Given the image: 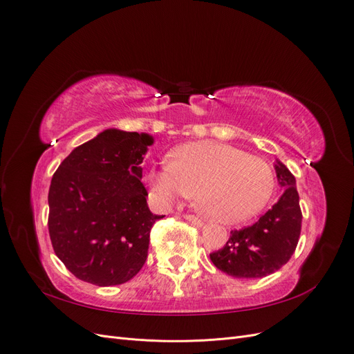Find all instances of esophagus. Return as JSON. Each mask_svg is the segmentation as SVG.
Segmentation results:
<instances>
[{
  "label": "esophagus",
  "mask_w": 354,
  "mask_h": 354,
  "mask_svg": "<svg viewBox=\"0 0 354 354\" xmlns=\"http://www.w3.org/2000/svg\"><path fill=\"white\" fill-rule=\"evenodd\" d=\"M187 221H190L192 224H195V226L198 227H202L203 226V221L201 218H198L196 216H192V214H187V216L185 217Z\"/></svg>",
  "instance_id": "obj_1"
}]
</instances>
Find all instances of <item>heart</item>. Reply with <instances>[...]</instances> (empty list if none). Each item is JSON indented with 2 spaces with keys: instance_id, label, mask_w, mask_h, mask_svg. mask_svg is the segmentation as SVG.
I'll return each mask as SVG.
<instances>
[{
  "instance_id": "1",
  "label": "heart",
  "mask_w": 354,
  "mask_h": 354,
  "mask_svg": "<svg viewBox=\"0 0 354 354\" xmlns=\"http://www.w3.org/2000/svg\"><path fill=\"white\" fill-rule=\"evenodd\" d=\"M146 178L156 202L168 205L196 192L199 209L224 224L257 216L274 189V173L267 160L211 140L178 146L173 159L162 160Z\"/></svg>"
}]
</instances>
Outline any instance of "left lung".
<instances>
[{
    "label": "left lung",
    "mask_w": 354,
    "mask_h": 354,
    "mask_svg": "<svg viewBox=\"0 0 354 354\" xmlns=\"http://www.w3.org/2000/svg\"><path fill=\"white\" fill-rule=\"evenodd\" d=\"M276 177L283 194L252 226L232 230L221 250L209 259L218 270L239 279H255L279 270L294 254L301 233V209L295 177L276 160Z\"/></svg>",
    "instance_id": "8db88e82"
}]
</instances>
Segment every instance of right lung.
Here are the masks:
<instances>
[{
  "instance_id": "right-lung-1",
  "label": "right lung",
  "mask_w": 354,
  "mask_h": 354,
  "mask_svg": "<svg viewBox=\"0 0 354 354\" xmlns=\"http://www.w3.org/2000/svg\"><path fill=\"white\" fill-rule=\"evenodd\" d=\"M153 137L109 128L63 159L48 190L53 250L78 279L125 283L140 272L156 220L142 162Z\"/></svg>"
}]
</instances>
